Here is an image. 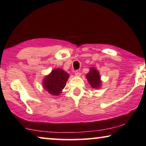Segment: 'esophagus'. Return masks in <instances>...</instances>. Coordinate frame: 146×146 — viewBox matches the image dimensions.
<instances>
[{"label": "esophagus", "mask_w": 146, "mask_h": 146, "mask_svg": "<svg viewBox=\"0 0 146 146\" xmlns=\"http://www.w3.org/2000/svg\"><path fill=\"white\" fill-rule=\"evenodd\" d=\"M75 75L76 76H80V75H81L80 71H79V70H76V71H75Z\"/></svg>", "instance_id": "1"}]
</instances>
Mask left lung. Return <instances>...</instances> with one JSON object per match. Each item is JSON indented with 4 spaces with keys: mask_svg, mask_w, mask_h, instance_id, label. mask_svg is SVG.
Masks as SVG:
<instances>
[{
    "mask_svg": "<svg viewBox=\"0 0 146 146\" xmlns=\"http://www.w3.org/2000/svg\"><path fill=\"white\" fill-rule=\"evenodd\" d=\"M86 78L93 88H98L100 86V76L96 69L91 68L90 72L86 75Z\"/></svg>",
    "mask_w": 146,
    "mask_h": 146,
    "instance_id": "1",
    "label": "left lung"
}]
</instances>
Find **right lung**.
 Returning <instances> with one entry per match:
<instances>
[{
  "label": "right lung",
  "instance_id": "add662e5",
  "mask_svg": "<svg viewBox=\"0 0 146 146\" xmlns=\"http://www.w3.org/2000/svg\"><path fill=\"white\" fill-rule=\"evenodd\" d=\"M68 78L67 72L61 69H55L44 78L43 86L50 94L58 95L66 86Z\"/></svg>",
  "mask_w": 146,
  "mask_h": 146
}]
</instances>
